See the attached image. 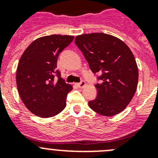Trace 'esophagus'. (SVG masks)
<instances>
[{
	"mask_svg": "<svg viewBox=\"0 0 158 158\" xmlns=\"http://www.w3.org/2000/svg\"><path fill=\"white\" fill-rule=\"evenodd\" d=\"M77 85L79 88H81V89H82V88H84L85 86V81H81L80 83L77 84Z\"/></svg>",
	"mask_w": 158,
	"mask_h": 158,
	"instance_id": "34e87169",
	"label": "esophagus"
}]
</instances>
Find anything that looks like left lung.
<instances>
[{
    "mask_svg": "<svg viewBox=\"0 0 158 158\" xmlns=\"http://www.w3.org/2000/svg\"><path fill=\"white\" fill-rule=\"evenodd\" d=\"M75 43L93 73H101L97 96L89 107L100 115L112 116L123 111L136 92L139 69L129 47L122 40L104 33L77 35Z\"/></svg>",
    "mask_w": 158,
    "mask_h": 158,
    "instance_id": "1",
    "label": "left lung"
}]
</instances>
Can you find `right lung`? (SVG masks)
Returning <instances> with one entry per match:
<instances>
[{
	"mask_svg": "<svg viewBox=\"0 0 158 158\" xmlns=\"http://www.w3.org/2000/svg\"><path fill=\"white\" fill-rule=\"evenodd\" d=\"M73 39L62 35L39 38L19 59L16 70L18 93L26 107L37 116L53 117L66 106L67 94L73 87L61 77L57 61Z\"/></svg>",
	"mask_w": 158,
	"mask_h": 158,
	"instance_id": "add662e5",
	"label": "right lung"
}]
</instances>
